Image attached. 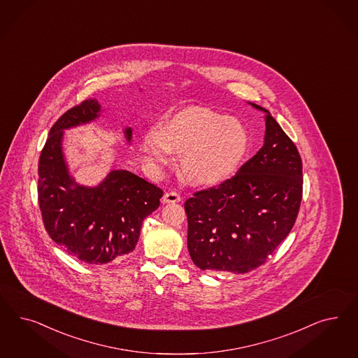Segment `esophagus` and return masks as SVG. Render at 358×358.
I'll list each match as a JSON object with an SVG mask.
<instances>
[{"label": "esophagus", "mask_w": 358, "mask_h": 358, "mask_svg": "<svg viewBox=\"0 0 358 358\" xmlns=\"http://www.w3.org/2000/svg\"><path fill=\"white\" fill-rule=\"evenodd\" d=\"M182 200V197H180V195L178 194V192H173V191H171V192H167V194H164V196H163V203L164 204H169V203H179Z\"/></svg>", "instance_id": "esophagus-1"}]
</instances>
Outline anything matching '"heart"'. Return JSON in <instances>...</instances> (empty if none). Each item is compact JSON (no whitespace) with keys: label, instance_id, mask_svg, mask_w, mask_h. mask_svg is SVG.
Returning <instances> with one entry per match:
<instances>
[{"label":"heart","instance_id":"1","mask_svg":"<svg viewBox=\"0 0 358 358\" xmlns=\"http://www.w3.org/2000/svg\"><path fill=\"white\" fill-rule=\"evenodd\" d=\"M250 148L243 122L201 106L187 108L169 117L159 130L148 131L141 141L143 158L161 166L183 154L180 173L196 187H216L231 179Z\"/></svg>","mask_w":358,"mask_h":358}]
</instances>
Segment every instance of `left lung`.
<instances>
[{
    "label": "left lung",
    "mask_w": 358,
    "mask_h": 358,
    "mask_svg": "<svg viewBox=\"0 0 358 358\" xmlns=\"http://www.w3.org/2000/svg\"><path fill=\"white\" fill-rule=\"evenodd\" d=\"M264 146L228 182L185 203L187 245L201 270L249 273L265 264L292 229L303 173L299 151L268 110Z\"/></svg>",
    "instance_id": "1"
}]
</instances>
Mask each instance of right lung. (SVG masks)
<instances>
[{
    "mask_svg": "<svg viewBox=\"0 0 358 358\" xmlns=\"http://www.w3.org/2000/svg\"><path fill=\"white\" fill-rule=\"evenodd\" d=\"M96 99L71 108L51 127L38 166V200L48 236L67 253L105 265L131 253L143 220L159 207L161 188L136 173L113 170L100 185L76 183L63 152L64 130L94 121ZM124 136L130 143L131 127Z\"/></svg>",
    "mask_w": 358,
    "mask_h": 358,
    "instance_id": "right-lung-1",
    "label": "right lung"
}]
</instances>
